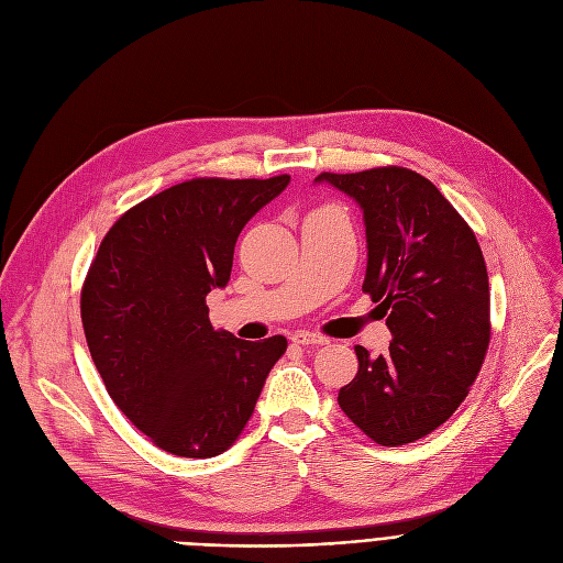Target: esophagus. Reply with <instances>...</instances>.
<instances>
[{
    "label": "esophagus",
    "mask_w": 563,
    "mask_h": 563,
    "mask_svg": "<svg viewBox=\"0 0 563 563\" xmlns=\"http://www.w3.org/2000/svg\"><path fill=\"white\" fill-rule=\"evenodd\" d=\"M290 341L298 343V345H325V343H328L325 336H320V334H316V332H305V330L292 334Z\"/></svg>",
    "instance_id": "esophagus-1"
}]
</instances>
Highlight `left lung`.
<instances>
[{
    "mask_svg": "<svg viewBox=\"0 0 563 563\" xmlns=\"http://www.w3.org/2000/svg\"><path fill=\"white\" fill-rule=\"evenodd\" d=\"M366 227L362 290L391 332L389 353L355 345L357 376L339 406L364 435L400 446L433 433L463 404L490 343V286L474 231L438 187L406 167L323 172Z\"/></svg>",
    "mask_w": 563,
    "mask_h": 563,
    "instance_id": "1",
    "label": "left lung"
}]
</instances>
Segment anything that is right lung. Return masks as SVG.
Instances as JSON below:
<instances>
[{"label": "right lung", "instance_id": "add662e5", "mask_svg": "<svg viewBox=\"0 0 563 563\" xmlns=\"http://www.w3.org/2000/svg\"><path fill=\"white\" fill-rule=\"evenodd\" d=\"M288 183H178L123 212L89 267L79 309L107 394L174 456L227 451L286 353L282 334L243 341L212 328L206 296L227 286L240 231Z\"/></svg>", "mask_w": 563, "mask_h": 563}]
</instances>
